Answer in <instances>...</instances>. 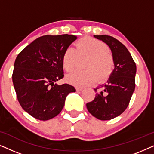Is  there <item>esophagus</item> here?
I'll use <instances>...</instances> for the list:
<instances>
[{
  "label": "esophagus",
  "mask_w": 154,
  "mask_h": 154,
  "mask_svg": "<svg viewBox=\"0 0 154 154\" xmlns=\"http://www.w3.org/2000/svg\"><path fill=\"white\" fill-rule=\"evenodd\" d=\"M83 87H81V86H77L76 87V90L77 91H81L83 89Z\"/></svg>",
  "instance_id": "34e87169"
}]
</instances>
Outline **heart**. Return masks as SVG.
<instances>
[{"label":"heart","mask_w":154,"mask_h":154,"mask_svg":"<svg viewBox=\"0 0 154 154\" xmlns=\"http://www.w3.org/2000/svg\"><path fill=\"white\" fill-rule=\"evenodd\" d=\"M85 58L83 68L66 76L69 83L77 85H85L97 80L106 79L112 72L114 60L108 46L103 42L93 38H82L75 45V48L69 47L63 52L62 63L66 72L75 68L79 60Z\"/></svg>","instance_id":"1"}]
</instances>
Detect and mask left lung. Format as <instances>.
I'll return each instance as SVG.
<instances>
[{"instance_id": "8db88e82", "label": "left lung", "mask_w": 154, "mask_h": 154, "mask_svg": "<svg viewBox=\"0 0 154 154\" xmlns=\"http://www.w3.org/2000/svg\"><path fill=\"white\" fill-rule=\"evenodd\" d=\"M110 48L114 69L106 83L94 90V100L86 104L89 112L97 119L108 121L119 116L127 109L135 88L136 64L127 48L110 35H94Z\"/></svg>"}]
</instances>
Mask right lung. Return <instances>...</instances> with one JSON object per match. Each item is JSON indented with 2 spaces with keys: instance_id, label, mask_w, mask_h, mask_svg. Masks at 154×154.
Wrapping results in <instances>:
<instances>
[{
  "instance_id": "1",
  "label": "right lung",
  "mask_w": 154,
  "mask_h": 154,
  "mask_svg": "<svg viewBox=\"0 0 154 154\" xmlns=\"http://www.w3.org/2000/svg\"><path fill=\"white\" fill-rule=\"evenodd\" d=\"M73 35H45L34 40L17 57L12 82L24 110L35 119L48 121L62 110L66 96L75 89L55 83L64 77L63 52L75 41Z\"/></svg>"
}]
</instances>
